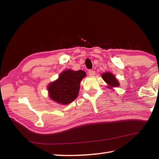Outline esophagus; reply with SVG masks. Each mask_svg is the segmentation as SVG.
<instances>
[{"mask_svg":"<svg viewBox=\"0 0 159 159\" xmlns=\"http://www.w3.org/2000/svg\"><path fill=\"white\" fill-rule=\"evenodd\" d=\"M88 74H89V76H93L95 75V71H93V70H89V71H88Z\"/></svg>","mask_w":159,"mask_h":159,"instance_id":"34e87169","label":"esophagus"}]
</instances>
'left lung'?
<instances>
[{
  "label": "left lung",
  "instance_id": "obj_1",
  "mask_svg": "<svg viewBox=\"0 0 159 159\" xmlns=\"http://www.w3.org/2000/svg\"><path fill=\"white\" fill-rule=\"evenodd\" d=\"M102 78L103 80L107 83V88L112 89L114 87H118L120 85V83L116 78L114 74H111V72H106L102 74Z\"/></svg>",
  "mask_w": 159,
  "mask_h": 159
}]
</instances>
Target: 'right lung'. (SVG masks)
Returning a JSON list of instances; mask_svg holds the SVG:
<instances>
[{"mask_svg":"<svg viewBox=\"0 0 159 159\" xmlns=\"http://www.w3.org/2000/svg\"><path fill=\"white\" fill-rule=\"evenodd\" d=\"M86 74L83 70L67 69L61 72L58 79L49 83L48 95L52 100L66 105L76 99L80 90V83Z\"/></svg>","mask_w":159,"mask_h":159,"instance_id":"obj_1","label":"right lung"}]
</instances>
